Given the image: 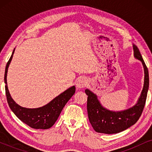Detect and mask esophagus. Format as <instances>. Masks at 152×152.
<instances>
[{
  "label": "esophagus",
  "instance_id": "esophagus-1",
  "mask_svg": "<svg viewBox=\"0 0 152 152\" xmlns=\"http://www.w3.org/2000/svg\"><path fill=\"white\" fill-rule=\"evenodd\" d=\"M87 84H88V80L86 77H82L79 78L76 82V86L77 88L79 89H81L82 88H84L85 86H86Z\"/></svg>",
  "mask_w": 152,
  "mask_h": 152
}]
</instances>
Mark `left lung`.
I'll return each mask as SVG.
<instances>
[{
  "label": "left lung",
  "mask_w": 152,
  "mask_h": 152,
  "mask_svg": "<svg viewBox=\"0 0 152 152\" xmlns=\"http://www.w3.org/2000/svg\"><path fill=\"white\" fill-rule=\"evenodd\" d=\"M133 50L134 57L142 64L145 75L142 92L134 106L122 111H111L103 107L95 93L88 88L85 90V93L88 95L87 111L88 119L96 132L113 134L123 132L134 125L142 114L149 89V72L138 47L133 44Z\"/></svg>",
  "instance_id": "obj_1"
}]
</instances>
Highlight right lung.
I'll use <instances>...</instances> for the list:
<instances>
[{"label":"right lung","instance_id":"right-lung-1","mask_svg":"<svg viewBox=\"0 0 152 152\" xmlns=\"http://www.w3.org/2000/svg\"><path fill=\"white\" fill-rule=\"evenodd\" d=\"M15 48L14 49L12 55L8 61L5 67V80L6 97H7V102L9 107L12 112L15 114L20 120L26 124L30 127L37 129H48L53 126L61 113L63 108L65 107L68 101L71 98V97L75 93V86H72L61 94L57 95L55 98L43 107L39 108H30L23 107L16 103V102L12 99L10 95L9 89L7 87V75L8 68L11 63L12 57H13Z\"/></svg>","mask_w":152,"mask_h":152}]
</instances>
